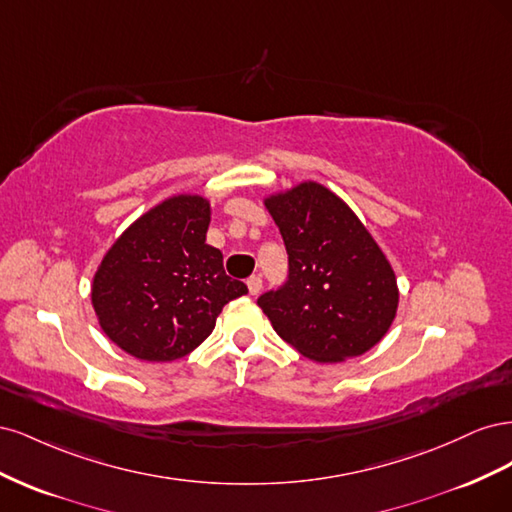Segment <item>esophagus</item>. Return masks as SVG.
<instances>
[{"label": "esophagus", "instance_id": "esophagus-1", "mask_svg": "<svg viewBox=\"0 0 512 512\" xmlns=\"http://www.w3.org/2000/svg\"><path fill=\"white\" fill-rule=\"evenodd\" d=\"M247 290H250V294H258L262 290V277L252 275L250 280H247Z\"/></svg>", "mask_w": 512, "mask_h": 512}]
</instances>
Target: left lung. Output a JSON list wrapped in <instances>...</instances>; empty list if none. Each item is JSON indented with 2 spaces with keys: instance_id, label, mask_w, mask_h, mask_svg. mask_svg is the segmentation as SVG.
<instances>
[{
  "instance_id": "left-lung-1",
  "label": "left lung",
  "mask_w": 512,
  "mask_h": 512,
  "mask_svg": "<svg viewBox=\"0 0 512 512\" xmlns=\"http://www.w3.org/2000/svg\"><path fill=\"white\" fill-rule=\"evenodd\" d=\"M288 280L258 299L275 333L318 363L365 354L397 314L395 271L342 198L316 181L271 194Z\"/></svg>"
}]
</instances>
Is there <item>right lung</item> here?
Segmentation results:
<instances>
[{
  "mask_svg": "<svg viewBox=\"0 0 512 512\" xmlns=\"http://www.w3.org/2000/svg\"><path fill=\"white\" fill-rule=\"evenodd\" d=\"M209 200L177 194L143 213L102 258L91 303L106 337L141 361L181 359L211 335L222 307L247 286L207 245Z\"/></svg>",
  "mask_w": 512,
  "mask_h": 512,
  "instance_id": "1",
  "label": "right lung"
}]
</instances>
